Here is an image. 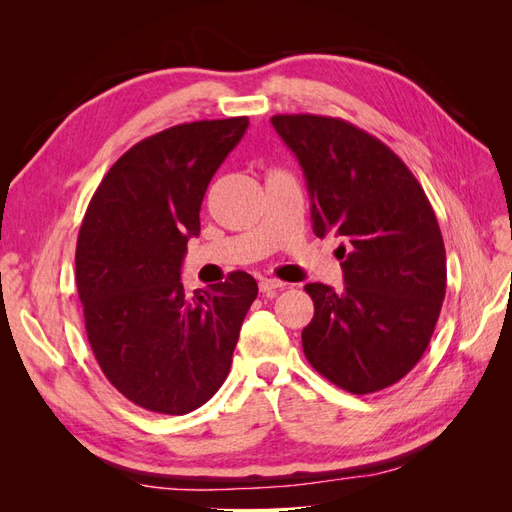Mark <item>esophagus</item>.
Returning <instances> with one entry per match:
<instances>
[{
  "label": "esophagus",
  "instance_id": "obj_1",
  "mask_svg": "<svg viewBox=\"0 0 512 512\" xmlns=\"http://www.w3.org/2000/svg\"><path fill=\"white\" fill-rule=\"evenodd\" d=\"M258 288H260V292L271 294V297H273L277 290L284 288V282H280V280H267V277H262V280L258 282Z\"/></svg>",
  "mask_w": 512,
  "mask_h": 512
}]
</instances>
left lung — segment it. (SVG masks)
<instances>
[{
	"label": "left lung",
	"mask_w": 512,
	"mask_h": 512,
	"mask_svg": "<svg viewBox=\"0 0 512 512\" xmlns=\"http://www.w3.org/2000/svg\"><path fill=\"white\" fill-rule=\"evenodd\" d=\"M312 198L316 237L333 232L344 292L307 284L303 352L339 389L367 395L421 361L446 294L442 232L421 183L376 136L339 117L273 115Z\"/></svg>",
	"instance_id": "left-lung-1"
}]
</instances>
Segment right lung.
Returning <instances> with one entry per match:
<instances>
[{"label": "right lung", "mask_w": 512, "mask_h": 512, "mask_svg": "<svg viewBox=\"0 0 512 512\" xmlns=\"http://www.w3.org/2000/svg\"><path fill=\"white\" fill-rule=\"evenodd\" d=\"M247 123L205 119L145 138L85 211L74 260L89 346L108 382L149 412L188 414L218 393L258 294L245 271L194 297L181 284L207 185Z\"/></svg>", "instance_id": "add662e5"}]
</instances>
